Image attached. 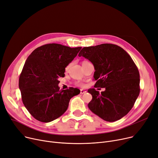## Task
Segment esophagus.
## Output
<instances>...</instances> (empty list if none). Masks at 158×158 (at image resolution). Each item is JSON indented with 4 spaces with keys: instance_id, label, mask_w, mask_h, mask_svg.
I'll list each match as a JSON object with an SVG mask.
<instances>
[{
    "instance_id": "obj_1",
    "label": "esophagus",
    "mask_w": 158,
    "mask_h": 158,
    "mask_svg": "<svg viewBox=\"0 0 158 158\" xmlns=\"http://www.w3.org/2000/svg\"><path fill=\"white\" fill-rule=\"evenodd\" d=\"M86 92V90H81V91H80L81 94H85Z\"/></svg>"
}]
</instances>
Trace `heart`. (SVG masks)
<instances>
[{
    "instance_id": "obj_1",
    "label": "heart",
    "mask_w": 158,
    "mask_h": 158,
    "mask_svg": "<svg viewBox=\"0 0 158 158\" xmlns=\"http://www.w3.org/2000/svg\"><path fill=\"white\" fill-rule=\"evenodd\" d=\"M86 62H88V61H85H85H83V63H82V64L85 63H86ZM67 68H68V67H67ZM76 85H78V86H82V87L84 86V84H83L82 83H80V82H77Z\"/></svg>"
}]
</instances>
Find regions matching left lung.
Listing matches in <instances>:
<instances>
[{
  "label": "left lung",
  "mask_w": 158,
  "mask_h": 158,
  "mask_svg": "<svg viewBox=\"0 0 158 158\" xmlns=\"http://www.w3.org/2000/svg\"><path fill=\"white\" fill-rule=\"evenodd\" d=\"M79 56L93 64L94 87L105 88L101 92L95 88L88 90L92 95L88 105L89 109L106 121L114 122L124 117L133 107L140 92L139 73L131 57L113 44L84 47Z\"/></svg>",
  "instance_id": "1"
}]
</instances>
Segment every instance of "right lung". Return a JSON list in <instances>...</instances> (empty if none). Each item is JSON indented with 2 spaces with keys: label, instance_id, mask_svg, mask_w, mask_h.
<instances>
[{
  "label": "right lung",
  "instance_id": "right-lung-1",
  "mask_svg": "<svg viewBox=\"0 0 158 158\" xmlns=\"http://www.w3.org/2000/svg\"><path fill=\"white\" fill-rule=\"evenodd\" d=\"M81 49L47 44L33 50L26 59L19 86L24 106L35 119L48 123L57 119L66 111L70 99L80 93L72 87L60 90L58 79L64 77L65 68Z\"/></svg>",
  "mask_w": 158,
  "mask_h": 158
}]
</instances>
